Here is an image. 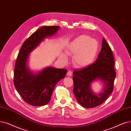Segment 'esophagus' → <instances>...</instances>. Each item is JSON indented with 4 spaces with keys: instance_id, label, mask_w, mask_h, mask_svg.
I'll use <instances>...</instances> for the list:
<instances>
[{
    "instance_id": "obj_1",
    "label": "esophagus",
    "mask_w": 131,
    "mask_h": 131,
    "mask_svg": "<svg viewBox=\"0 0 131 131\" xmlns=\"http://www.w3.org/2000/svg\"><path fill=\"white\" fill-rule=\"evenodd\" d=\"M72 75V72L71 71H69L67 73V77H71Z\"/></svg>"
}]
</instances>
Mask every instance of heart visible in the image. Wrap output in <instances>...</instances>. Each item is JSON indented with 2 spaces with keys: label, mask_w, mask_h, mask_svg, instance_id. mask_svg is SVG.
I'll list each match as a JSON object with an SVG mask.
<instances>
[{
  "label": "heart",
  "mask_w": 131,
  "mask_h": 131,
  "mask_svg": "<svg viewBox=\"0 0 131 131\" xmlns=\"http://www.w3.org/2000/svg\"><path fill=\"white\" fill-rule=\"evenodd\" d=\"M98 43L95 39L90 38L86 35H80L69 44L66 52L69 55L74 54L73 62L74 66L81 69L91 64L94 61L97 54ZM61 58L66 60V56L60 54Z\"/></svg>",
  "instance_id": "obj_1"
}]
</instances>
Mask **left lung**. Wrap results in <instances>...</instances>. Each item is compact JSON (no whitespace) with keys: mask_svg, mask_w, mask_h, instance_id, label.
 I'll return each instance as SVG.
<instances>
[{"mask_svg":"<svg viewBox=\"0 0 131 131\" xmlns=\"http://www.w3.org/2000/svg\"><path fill=\"white\" fill-rule=\"evenodd\" d=\"M114 65L111 49L103 38L101 50L94 63L73 72V92L82 106L86 108L97 106L112 93L116 76ZM96 79H100L105 84L103 92L99 94L94 93L91 88V84Z\"/></svg>","mask_w":131,"mask_h":131,"instance_id":"left-lung-1","label":"left lung"}]
</instances>
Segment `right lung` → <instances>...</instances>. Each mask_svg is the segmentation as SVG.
Instances as JSON below:
<instances>
[{"label": "right lung", "mask_w": 131, "mask_h": 131, "mask_svg": "<svg viewBox=\"0 0 131 131\" xmlns=\"http://www.w3.org/2000/svg\"><path fill=\"white\" fill-rule=\"evenodd\" d=\"M59 26H43L34 32L22 44L15 61L14 84L26 103L32 106H43L51 100L57 83L65 78L67 70L47 67L34 74L27 66L29 54L44 38L58 32Z\"/></svg>", "instance_id": "obj_1"}]
</instances>
